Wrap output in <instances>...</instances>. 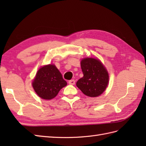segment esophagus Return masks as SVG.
Segmentation results:
<instances>
[{
    "label": "esophagus",
    "mask_w": 146,
    "mask_h": 146,
    "mask_svg": "<svg viewBox=\"0 0 146 146\" xmlns=\"http://www.w3.org/2000/svg\"><path fill=\"white\" fill-rule=\"evenodd\" d=\"M68 83H69L70 85H75V81L74 80H70L69 82H68Z\"/></svg>",
    "instance_id": "esophagus-1"
}]
</instances>
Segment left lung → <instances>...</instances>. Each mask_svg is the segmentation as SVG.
<instances>
[{"mask_svg": "<svg viewBox=\"0 0 146 146\" xmlns=\"http://www.w3.org/2000/svg\"><path fill=\"white\" fill-rule=\"evenodd\" d=\"M83 76L76 82V86L85 95L98 97L103 93L108 83V74L97 59L87 58L81 61Z\"/></svg>", "mask_w": 146, "mask_h": 146, "instance_id": "8db88e82", "label": "left lung"}]
</instances>
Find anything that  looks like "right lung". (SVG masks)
<instances>
[{"label": "right lung", "mask_w": 146, "mask_h": 146, "mask_svg": "<svg viewBox=\"0 0 146 146\" xmlns=\"http://www.w3.org/2000/svg\"><path fill=\"white\" fill-rule=\"evenodd\" d=\"M66 85V82L54 64L46 65L40 68L33 82L36 94L45 100L54 98Z\"/></svg>", "instance_id": "obj_1"}]
</instances>
